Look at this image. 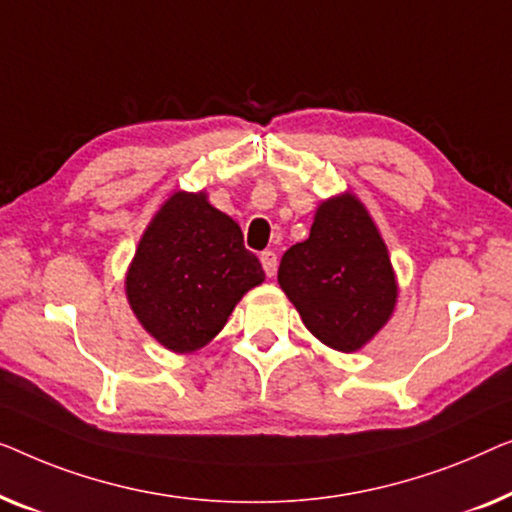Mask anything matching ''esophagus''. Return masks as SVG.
Here are the masks:
<instances>
[{
  "label": "esophagus",
  "instance_id": "esophagus-1",
  "mask_svg": "<svg viewBox=\"0 0 512 512\" xmlns=\"http://www.w3.org/2000/svg\"><path fill=\"white\" fill-rule=\"evenodd\" d=\"M259 262H262L266 276H269V278L276 276V271H278V257H276V253H273V250H264V253L259 255Z\"/></svg>",
  "mask_w": 512,
  "mask_h": 512
}]
</instances>
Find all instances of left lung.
<instances>
[{
  "label": "left lung",
  "instance_id": "obj_1",
  "mask_svg": "<svg viewBox=\"0 0 512 512\" xmlns=\"http://www.w3.org/2000/svg\"><path fill=\"white\" fill-rule=\"evenodd\" d=\"M278 283L306 329L341 352L369 343L397 304V278L385 241L350 192L318 206L311 236L280 259Z\"/></svg>",
  "mask_w": 512,
  "mask_h": 512
}]
</instances>
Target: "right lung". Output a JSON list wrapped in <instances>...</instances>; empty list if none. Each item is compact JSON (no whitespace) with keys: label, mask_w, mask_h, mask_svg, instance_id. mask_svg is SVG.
Listing matches in <instances>:
<instances>
[{"label":"right lung","mask_w":512,"mask_h":512,"mask_svg":"<svg viewBox=\"0 0 512 512\" xmlns=\"http://www.w3.org/2000/svg\"><path fill=\"white\" fill-rule=\"evenodd\" d=\"M262 280L241 227L206 192H176L143 232L125 290L143 329L183 355L204 348Z\"/></svg>","instance_id":"1"}]
</instances>
